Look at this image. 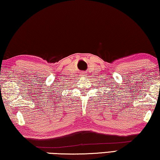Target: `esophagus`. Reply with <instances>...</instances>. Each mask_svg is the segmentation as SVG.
I'll list each match as a JSON object with an SVG mask.
<instances>
[{
	"mask_svg": "<svg viewBox=\"0 0 160 160\" xmlns=\"http://www.w3.org/2000/svg\"><path fill=\"white\" fill-rule=\"evenodd\" d=\"M82 76H85V73H83V74H82V75H81Z\"/></svg>",
	"mask_w": 160,
	"mask_h": 160,
	"instance_id": "34e87169",
	"label": "esophagus"
}]
</instances>
